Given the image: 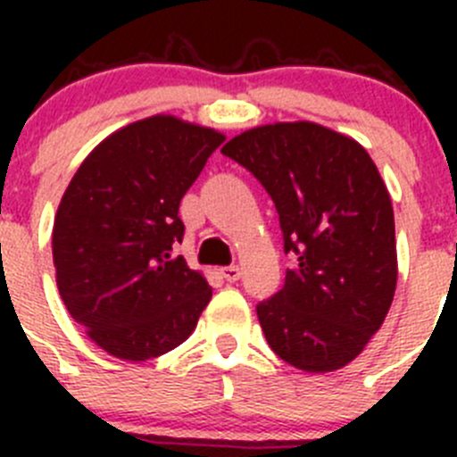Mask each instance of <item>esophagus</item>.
Returning a JSON list of instances; mask_svg holds the SVG:
<instances>
[{
	"label": "esophagus",
	"mask_w": 457,
	"mask_h": 457,
	"mask_svg": "<svg viewBox=\"0 0 457 457\" xmlns=\"http://www.w3.org/2000/svg\"><path fill=\"white\" fill-rule=\"evenodd\" d=\"M220 276H223L228 283H237L238 278H241V270H238V265H229V267H223L220 270Z\"/></svg>",
	"instance_id": "esophagus-1"
}]
</instances>
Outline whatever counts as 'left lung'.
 <instances>
[{
    "label": "left lung",
    "instance_id": "obj_1",
    "mask_svg": "<svg viewBox=\"0 0 457 457\" xmlns=\"http://www.w3.org/2000/svg\"><path fill=\"white\" fill-rule=\"evenodd\" d=\"M274 201L285 254L280 292L258 303L278 358L310 373L352 362L380 329L398 280L394 207L365 147L312 121L252 128L223 145Z\"/></svg>",
    "mask_w": 457,
    "mask_h": 457
}]
</instances>
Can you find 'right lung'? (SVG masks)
I'll use <instances>...</instances> for the list:
<instances>
[{"label": "right lung", "mask_w": 457, "mask_h": 457, "mask_svg": "<svg viewBox=\"0 0 457 457\" xmlns=\"http://www.w3.org/2000/svg\"><path fill=\"white\" fill-rule=\"evenodd\" d=\"M225 141L170 114L104 139L63 192L53 228L57 287L87 336L121 361H147L195 331L212 287L172 250L183 195Z\"/></svg>", "instance_id": "right-lung-1"}]
</instances>
